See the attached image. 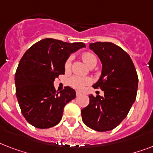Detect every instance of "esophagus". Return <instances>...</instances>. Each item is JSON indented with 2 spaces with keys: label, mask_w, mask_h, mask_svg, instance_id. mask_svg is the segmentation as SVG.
Returning <instances> with one entry per match:
<instances>
[{
  "label": "esophagus",
  "mask_w": 153,
  "mask_h": 153,
  "mask_svg": "<svg viewBox=\"0 0 153 153\" xmlns=\"http://www.w3.org/2000/svg\"><path fill=\"white\" fill-rule=\"evenodd\" d=\"M82 94V93L80 91H76V96H80Z\"/></svg>",
  "instance_id": "obj_1"
}]
</instances>
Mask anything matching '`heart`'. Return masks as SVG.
Instances as JSON below:
<instances>
[{"label": "heart", "mask_w": 153, "mask_h": 153, "mask_svg": "<svg viewBox=\"0 0 153 153\" xmlns=\"http://www.w3.org/2000/svg\"><path fill=\"white\" fill-rule=\"evenodd\" d=\"M82 58L86 64L89 67L96 66L98 62V59L94 53L91 51H85L82 53ZM71 67V58L69 57L66 60L64 64V68L66 71H68ZM91 82V79L89 78H82L79 76H72L69 79V84L72 87L75 89H82L85 86L88 85Z\"/></svg>", "instance_id": "b5f03b06"}]
</instances>
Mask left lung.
<instances>
[{
  "label": "left lung",
  "instance_id": "left-lung-1",
  "mask_svg": "<svg viewBox=\"0 0 153 153\" xmlns=\"http://www.w3.org/2000/svg\"><path fill=\"white\" fill-rule=\"evenodd\" d=\"M89 48L102 62V74L93 87L104 91V96H89L90 103L81 110L82 119L89 128L105 132L127 116L136 100L138 76L130 56L116 44L96 42Z\"/></svg>",
  "mask_w": 153,
  "mask_h": 153
}]
</instances>
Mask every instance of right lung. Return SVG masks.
<instances>
[{
  "label": "right lung",
  "instance_id": "add662e5",
  "mask_svg": "<svg viewBox=\"0 0 153 153\" xmlns=\"http://www.w3.org/2000/svg\"><path fill=\"white\" fill-rule=\"evenodd\" d=\"M86 48L83 43H73L47 38L27 49L15 74L16 95L23 116L36 128H48L62 119L63 108L75 98L69 86L58 92L54 81L64 74V64L71 53Z\"/></svg>",
  "mask_w": 153,
  "mask_h": 153
}]
</instances>
